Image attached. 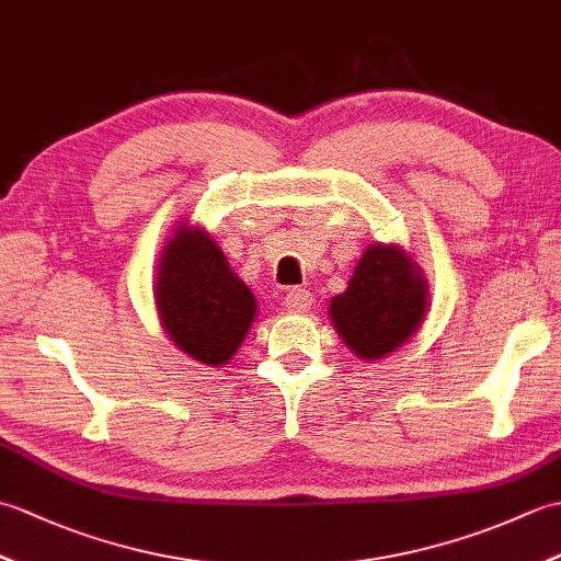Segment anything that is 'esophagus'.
Wrapping results in <instances>:
<instances>
[{
	"mask_svg": "<svg viewBox=\"0 0 561 561\" xmlns=\"http://www.w3.org/2000/svg\"><path fill=\"white\" fill-rule=\"evenodd\" d=\"M284 306L289 313H308L313 306V294L308 289H289L284 296Z\"/></svg>",
	"mask_w": 561,
	"mask_h": 561,
	"instance_id": "esophagus-1",
	"label": "esophagus"
}]
</instances>
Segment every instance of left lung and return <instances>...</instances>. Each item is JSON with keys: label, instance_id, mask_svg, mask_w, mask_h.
Here are the masks:
<instances>
[{"label": "left lung", "instance_id": "8db88e82", "mask_svg": "<svg viewBox=\"0 0 561 561\" xmlns=\"http://www.w3.org/2000/svg\"><path fill=\"white\" fill-rule=\"evenodd\" d=\"M428 284L412 255L398 243H371L347 282L332 296L330 320L352 354L378 362L400 350L422 328Z\"/></svg>", "mask_w": 561, "mask_h": 561}]
</instances>
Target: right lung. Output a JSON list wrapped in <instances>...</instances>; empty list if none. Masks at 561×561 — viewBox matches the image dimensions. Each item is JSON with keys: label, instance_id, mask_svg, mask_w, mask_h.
<instances>
[{"label": "right lung", "instance_id": "1", "mask_svg": "<svg viewBox=\"0 0 561 561\" xmlns=\"http://www.w3.org/2000/svg\"><path fill=\"white\" fill-rule=\"evenodd\" d=\"M153 301L165 335L195 362L229 364L257 318V299L202 226L178 221L161 245Z\"/></svg>", "mask_w": 561, "mask_h": 561}]
</instances>
